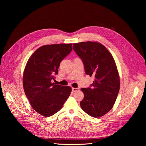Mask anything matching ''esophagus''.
<instances>
[{"instance_id":"1","label":"esophagus","mask_w":146,"mask_h":146,"mask_svg":"<svg viewBox=\"0 0 146 146\" xmlns=\"http://www.w3.org/2000/svg\"><path fill=\"white\" fill-rule=\"evenodd\" d=\"M72 89L73 92H76L78 90V88H72Z\"/></svg>"}]
</instances>
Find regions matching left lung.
<instances>
[{
    "instance_id": "left-lung-1",
    "label": "left lung",
    "mask_w": 146,
    "mask_h": 146,
    "mask_svg": "<svg viewBox=\"0 0 146 146\" xmlns=\"http://www.w3.org/2000/svg\"><path fill=\"white\" fill-rule=\"evenodd\" d=\"M73 50L81 59L86 74L95 80L87 88L80 106L87 114L98 118L108 113L118 96L120 82L114 58L108 49L96 42L73 44Z\"/></svg>"
}]
</instances>
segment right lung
<instances>
[{"instance_id": "add662e5", "label": "right lung", "mask_w": 146, "mask_h": 146, "mask_svg": "<svg viewBox=\"0 0 146 146\" xmlns=\"http://www.w3.org/2000/svg\"><path fill=\"white\" fill-rule=\"evenodd\" d=\"M72 49V44L46 45L38 48L27 62L23 75L24 92L33 109L44 117L59 111L70 95V87L52 80L60 62Z\"/></svg>"}]
</instances>
